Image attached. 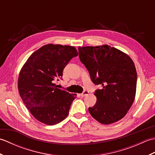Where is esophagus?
I'll list each match as a JSON object with an SVG mask.
<instances>
[{"mask_svg": "<svg viewBox=\"0 0 155 155\" xmlns=\"http://www.w3.org/2000/svg\"><path fill=\"white\" fill-rule=\"evenodd\" d=\"M89 94V92H88V91H84L83 93L82 94H81V96L82 97H85V96H87V95Z\"/></svg>", "mask_w": 155, "mask_h": 155, "instance_id": "esophagus-1", "label": "esophagus"}]
</instances>
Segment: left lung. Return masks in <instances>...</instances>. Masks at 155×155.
<instances>
[{
	"label": "left lung",
	"instance_id": "8db88e82",
	"mask_svg": "<svg viewBox=\"0 0 155 155\" xmlns=\"http://www.w3.org/2000/svg\"><path fill=\"white\" fill-rule=\"evenodd\" d=\"M79 58L92 81L101 84L95 91L97 103L88 108L91 115L103 124L122 119L134 101L137 71L129 56L107 45L78 47Z\"/></svg>",
	"mask_w": 155,
	"mask_h": 155
}]
</instances>
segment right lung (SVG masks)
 <instances>
[{
	"label": "right lung",
	"mask_w": 155,
	"mask_h": 155,
	"mask_svg": "<svg viewBox=\"0 0 155 155\" xmlns=\"http://www.w3.org/2000/svg\"><path fill=\"white\" fill-rule=\"evenodd\" d=\"M78 52L72 46L48 44L34 52L21 69L18 89L23 103L36 119L54 125L68 116L77 94L59 89L54 82Z\"/></svg>",
	"instance_id": "right-lung-1"
}]
</instances>
